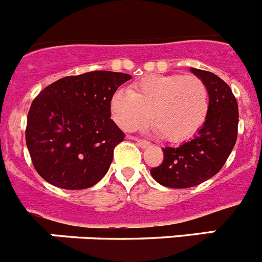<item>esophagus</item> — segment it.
Here are the masks:
<instances>
[{"mask_svg":"<svg viewBox=\"0 0 262 262\" xmlns=\"http://www.w3.org/2000/svg\"><path fill=\"white\" fill-rule=\"evenodd\" d=\"M136 142V144L139 145L140 148H148L151 147V144H149V142H145V140H140V139H134Z\"/></svg>","mask_w":262,"mask_h":262,"instance_id":"1","label":"esophagus"}]
</instances>
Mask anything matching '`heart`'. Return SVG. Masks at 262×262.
<instances>
[{
	"label": "heart",
	"mask_w": 262,
	"mask_h": 262,
	"mask_svg": "<svg viewBox=\"0 0 262 262\" xmlns=\"http://www.w3.org/2000/svg\"><path fill=\"white\" fill-rule=\"evenodd\" d=\"M209 90L201 78L184 75H154L142 78L126 93L110 99L115 123L134 131L149 120L155 133L170 143L190 140L209 117Z\"/></svg>",
	"instance_id": "obj_1"
}]
</instances>
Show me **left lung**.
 Returning a JSON list of instances; mask_svg holds the SVG:
<instances>
[{
    "label": "left lung",
    "instance_id": "8db88e82",
    "mask_svg": "<svg viewBox=\"0 0 262 262\" xmlns=\"http://www.w3.org/2000/svg\"><path fill=\"white\" fill-rule=\"evenodd\" d=\"M209 90V117L190 142L163 148L164 161L151 169L160 185L173 189L196 186L214 177L235 147L239 108L228 85L211 72L190 68Z\"/></svg>",
    "mask_w": 262,
    "mask_h": 262
}]
</instances>
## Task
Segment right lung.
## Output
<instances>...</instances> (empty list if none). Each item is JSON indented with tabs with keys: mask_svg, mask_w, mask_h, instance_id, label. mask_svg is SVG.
Instances as JSON below:
<instances>
[{
	"mask_svg": "<svg viewBox=\"0 0 262 262\" xmlns=\"http://www.w3.org/2000/svg\"><path fill=\"white\" fill-rule=\"evenodd\" d=\"M131 76L88 72L55 81L27 115L26 144L36 172L51 185L81 190L102 180L124 134L110 119V99Z\"/></svg>",
	"mask_w": 262,
	"mask_h": 262,
	"instance_id": "1",
	"label": "right lung"
}]
</instances>
